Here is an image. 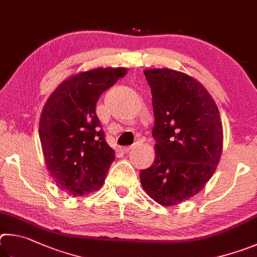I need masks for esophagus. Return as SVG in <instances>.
Listing matches in <instances>:
<instances>
[{
  "instance_id": "obj_1",
  "label": "esophagus",
  "mask_w": 257,
  "mask_h": 257,
  "mask_svg": "<svg viewBox=\"0 0 257 257\" xmlns=\"http://www.w3.org/2000/svg\"><path fill=\"white\" fill-rule=\"evenodd\" d=\"M139 145H141V141H138V142H136V143H134L133 146L124 147V148H123V151H125V152H128V151H131L134 147H137V146H139Z\"/></svg>"
}]
</instances>
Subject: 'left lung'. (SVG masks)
Returning <instances> with one entry per match:
<instances>
[{
    "mask_svg": "<svg viewBox=\"0 0 257 257\" xmlns=\"http://www.w3.org/2000/svg\"><path fill=\"white\" fill-rule=\"evenodd\" d=\"M145 75L152 94L156 158L140 179L152 200L173 206L212 177L222 154V123L217 103L194 78L170 69H148Z\"/></svg>",
    "mask_w": 257,
    "mask_h": 257,
    "instance_id": "1",
    "label": "left lung"
}]
</instances>
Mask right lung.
I'll use <instances>...</instances> for the list:
<instances>
[{"instance_id": "1", "label": "right lung", "mask_w": 257, "mask_h": 257, "mask_svg": "<svg viewBox=\"0 0 257 257\" xmlns=\"http://www.w3.org/2000/svg\"><path fill=\"white\" fill-rule=\"evenodd\" d=\"M125 67H97L62 81L40 114L39 139L54 183L71 196L88 195L105 182L115 151L96 114L100 94L123 78Z\"/></svg>"}]
</instances>
